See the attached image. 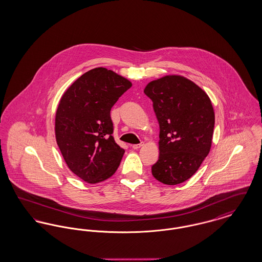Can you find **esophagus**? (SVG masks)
<instances>
[{"label": "esophagus", "mask_w": 262, "mask_h": 262, "mask_svg": "<svg viewBox=\"0 0 262 262\" xmlns=\"http://www.w3.org/2000/svg\"><path fill=\"white\" fill-rule=\"evenodd\" d=\"M142 145H143V143H139V144H134V145H132V147H133L134 149H138V148H140Z\"/></svg>", "instance_id": "34e87169"}]
</instances>
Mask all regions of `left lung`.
I'll use <instances>...</instances> for the list:
<instances>
[{
  "mask_svg": "<svg viewBox=\"0 0 262 262\" xmlns=\"http://www.w3.org/2000/svg\"><path fill=\"white\" fill-rule=\"evenodd\" d=\"M144 93L153 102L160 126L159 159L153 177L174 186L195 174L211 148L215 114L204 90L182 75L152 80Z\"/></svg>",
  "mask_w": 262,
  "mask_h": 262,
  "instance_id": "1",
  "label": "left lung"
}]
</instances>
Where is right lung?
<instances>
[{
    "instance_id": "add662e5",
    "label": "right lung",
    "mask_w": 262,
    "mask_h": 262,
    "mask_svg": "<svg viewBox=\"0 0 262 262\" xmlns=\"http://www.w3.org/2000/svg\"><path fill=\"white\" fill-rule=\"evenodd\" d=\"M132 82L105 68L79 76L62 94L55 118V136L69 169L88 184L117 171L125 150L113 137L111 108Z\"/></svg>"
}]
</instances>
